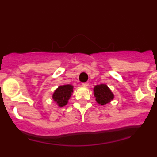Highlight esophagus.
I'll list each match as a JSON object with an SVG mask.
<instances>
[{
	"label": "esophagus",
	"instance_id": "esophagus-1",
	"mask_svg": "<svg viewBox=\"0 0 157 157\" xmlns=\"http://www.w3.org/2000/svg\"><path fill=\"white\" fill-rule=\"evenodd\" d=\"M82 85L83 87H88V82H83V83H82Z\"/></svg>",
	"mask_w": 157,
	"mask_h": 157
}]
</instances>
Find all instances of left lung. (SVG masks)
Listing matches in <instances>:
<instances>
[{"mask_svg": "<svg viewBox=\"0 0 157 157\" xmlns=\"http://www.w3.org/2000/svg\"><path fill=\"white\" fill-rule=\"evenodd\" d=\"M94 94L96 101L101 105H106L114 99V94L108 88V85L105 84L94 86Z\"/></svg>", "mask_w": 157, "mask_h": 157, "instance_id": "1", "label": "left lung"}]
</instances>
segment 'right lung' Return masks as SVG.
<instances>
[{
	"label": "right lung",
	"instance_id": "right-lung-1",
	"mask_svg": "<svg viewBox=\"0 0 157 157\" xmlns=\"http://www.w3.org/2000/svg\"><path fill=\"white\" fill-rule=\"evenodd\" d=\"M73 91L72 85H60L56 88L52 94V99L59 107L66 106Z\"/></svg>",
	"mask_w": 157,
	"mask_h": 157
}]
</instances>
